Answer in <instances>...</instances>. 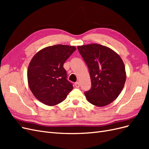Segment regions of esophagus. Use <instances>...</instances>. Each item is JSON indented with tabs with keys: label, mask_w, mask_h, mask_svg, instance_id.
<instances>
[{
	"label": "esophagus",
	"mask_w": 149,
	"mask_h": 149,
	"mask_svg": "<svg viewBox=\"0 0 149 149\" xmlns=\"http://www.w3.org/2000/svg\"><path fill=\"white\" fill-rule=\"evenodd\" d=\"M75 86H76V88H79V86H80V84H79V82H76V83H75Z\"/></svg>",
	"instance_id": "esophagus-1"
}]
</instances>
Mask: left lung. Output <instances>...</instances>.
Here are the masks:
<instances>
[{"instance_id":"1","label":"left lung","mask_w":149,"mask_h":149,"mask_svg":"<svg viewBox=\"0 0 149 149\" xmlns=\"http://www.w3.org/2000/svg\"><path fill=\"white\" fill-rule=\"evenodd\" d=\"M89 68L91 88L85 92L88 102L98 107L113 102L126 80L125 66L120 56L110 48L97 43L78 46Z\"/></svg>"}]
</instances>
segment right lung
Here are the masks:
<instances>
[{
  "label": "right lung",
  "instance_id": "obj_1",
  "mask_svg": "<svg viewBox=\"0 0 149 149\" xmlns=\"http://www.w3.org/2000/svg\"><path fill=\"white\" fill-rule=\"evenodd\" d=\"M76 49L74 46L56 45L38 51L31 60L27 71L30 89L38 101L53 106L63 101L72 91L67 80L64 63Z\"/></svg>",
  "mask_w": 149,
  "mask_h": 149
}]
</instances>
